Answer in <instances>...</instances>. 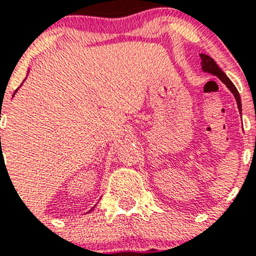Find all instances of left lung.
<instances>
[{
  "mask_svg": "<svg viewBox=\"0 0 256 256\" xmlns=\"http://www.w3.org/2000/svg\"><path fill=\"white\" fill-rule=\"evenodd\" d=\"M200 58H201V69L204 70V72H206V73H210V74H212V76H218L222 82L227 86L228 90H230V91L234 94V98H236L237 106H238V112H242V108H241V97H240L238 91H237V88L234 87V83L230 82V78H228V76L223 73V70H222L220 68L216 65V61L212 60L210 56L205 55V54H200Z\"/></svg>",
  "mask_w": 256,
  "mask_h": 256,
  "instance_id": "left-lung-1",
  "label": "left lung"
}]
</instances>
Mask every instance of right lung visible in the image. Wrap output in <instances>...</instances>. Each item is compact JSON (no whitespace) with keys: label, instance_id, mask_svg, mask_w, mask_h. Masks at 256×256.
Here are the masks:
<instances>
[{"label":"right lung","instance_id":"1","mask_svg":"<svg viewBox=\"0 0 256 256\" xmlns=\"http://www.w3.org/2000/svg\"><path fill=\"white\" fill-rule=\"evenodd\" d=\"M15 92H16V91H15ZM0 138H1V137H0Z\"/></svg>","mask_w":256,"mask_h":256}]
</instances>
